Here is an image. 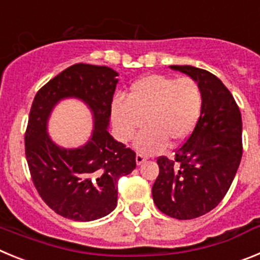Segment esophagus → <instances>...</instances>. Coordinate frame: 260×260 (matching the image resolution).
<instances>
[{"label": "esophagus", "mask_w": 260, "mask_h": 260, "mask_svg": "<svg viewBox=\"0 0 260 260\" xmlns=\"http://www.w3.org/2000/svg\"><path fill=\"white\" fill-rule=\"evenodd\" d=\"M146 160H147L146 156L141 155V153H138L137 157H135V161H137V165H142L144 161H146Z\"/></svg>", "instance_id": "esophagus-1"}]
</instances>
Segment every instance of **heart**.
Masks as SVG:
<instances>
[{
	"instance_id": "obj_1",
	"label": "heart",
	"mask_w": 260,
	"mask_h": 260,
	"mask_svg": "<svg viewBox=\"0 0 260 260\" xmlns=\"http://www.w3.org/2000/svg\"><path fill=\"white\" fill-rule=\"evenodd\" d=\"M202 110L201 88L190 78L174 79L152 74L132 84L127 100L112 103V121L122 142L138 135L135 148L146 155L162 151L168 143L180 144L194 132Z\"/></svg>"
}]
</instances>
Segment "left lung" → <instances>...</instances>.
Here are the masks:
<instances>
[{
    "label": "left lung",
    "instance_id": "obj_1",
    "mask_svg": "<svg viewBox=\"0 0 260 260\" xmlns=\"http://www.w3.org/2000/svg\"><path fill=\"white\" fill-rule=\"evenodd\" d=\"M198 84L199 121L174 160L157 158L152 186L156 207L178 220L210 212L228 192L242 157V118L229 89L210 71L190 65L169 66Z\"/></svg>",
    "mask_w": 260,
    "mask_h": 260
}]
</instances>
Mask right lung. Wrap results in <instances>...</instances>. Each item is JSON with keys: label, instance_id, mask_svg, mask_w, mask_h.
<instances>
[{"label": "right lung", "instance_id": "obj_1", "mask_svg": "<svg viewBox=\"0 0 260 260\" xmlns=\"http://www.w3.org/2000/svg\"><path fill=\"white\" fill-rule=\"evenodd\" d=\"M118 73L108 66L77 63L36 93L24 144L32 181L41 199L58 215L93 221L117 207V182L137 167L135 152L109 134ZM77 98L93 114L94 128L84 145L65 149L47 134V121L62 100Z\"/></svg>", "mask_w": 260, "mask_h": 260}]
</instances>
